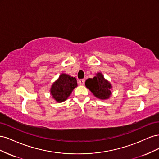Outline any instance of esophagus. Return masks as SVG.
<instances>
[{
    "instance_id": "obj_1",
    "label": "esophagus",
    "mask_w": 159,
    "mask_h": 159,
    "mask_svg": "<svg viewBox=\"0 0 159 159\" xmlns=\"http://www.w3.org/2000/svg\"><path fill=\"white\" fill-rule=\"evenodd\" d=\"M85 83V80L84 79H81L78 80V84L79 85H84Z\"/></svg>"
}]
</instances>
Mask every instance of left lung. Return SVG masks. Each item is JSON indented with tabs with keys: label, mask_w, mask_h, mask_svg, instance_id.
Returning a JSON list of instances; mask_svg holds the SVG:
<instances>
[{
	"label": "left lung",
	"mask_w": 159,
	"mask_h": 159,
	"mask_svg": "<svg viewBox=\"0 0 159 159\" xmlns=\"http://www.w3.org/2000/svg\"><path fill=\"white\" fill-rule=\"evenodd\" d=\"M85 86L99 99H107L111 95V89L112 88V86L104 78L102 73H98L94 78L86 80Z\"/></svg>",
	"instance_id": "obj_1"
}]
</instances>
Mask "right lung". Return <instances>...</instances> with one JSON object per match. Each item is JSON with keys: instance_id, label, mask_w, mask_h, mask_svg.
<instances>
[{"instance_id": "1", "label": "right lung", "mask_w": 159, "mask_h": 159, "mask_svg": "<svg viewBox=\"0 0 159 159\" xmlns=\"http://www.w3.org/2000/svg\"><path fill=\"white\" fill-rule=\"evenodd\" d=\"M77 86L78 84L75 78L68 74H61L59 78L52 84L50 93L57 102L61 103L68 99Z\"/></svg>"}]
</instances>
